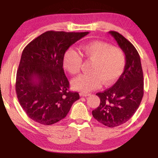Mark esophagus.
I'll list each match as a JSON object with an SVG mask.
<instances>
[{
	"instance_id": "1",
	"label": "esophagus",
	"mask_w": 158,
	"mask_h": 158,
	"mask_svg": "<svg viewBox=\"0 0 158 158\" xmlns=\"http://www.w3.org/2000/svg\"><path fill=\"white\" fill-rule=\"evenodd\" d=\"M90 94H86V93H83V92H81L80 93V96H83V97H86V96H90Z\"/></svg>"
}]
</instances>
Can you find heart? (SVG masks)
<instances>
[{
    "mask_svg": "<svg viewBox=\"0 0 158 158\" xmlns=\"http://www.w3.org/2000/svg\"><path fill=\"white\" fill-rule=\"evenodd\" d=\"M84 57L92 61L88 74L80 75L72 82L75 89L89 92L101 85L113 83L122 74L125 67V57L123 51L106 42L94 41L81 47ZM64 68L70 74H78L81 71L82 58L77 51L67 49L63 55Z\"/></svg>",
    "mask_w": 158,
    "mask_h": 158,
    "instance_id": "heart-1",
    "label": "heart"
}]
</instances>
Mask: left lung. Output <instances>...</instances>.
Returning <instances> with one entry per match:
<instances>
[{
  "instance_id": "obj_1",
  "label": "left lung",
  "mask_w": 158,
  "mask_h": 158,
  "mask_svg": "<svg viewBox=\"0 0 158 158\" xmlns=\"http://www.w3.org/2000/svg\"><path fill=\"white\" fill-rule=\"evenodd\" d=\"M109 34L124 52L126 64L116 83L96 94L101 102L92 114L98 122L112 128L126 123L135 114L143 97L144 81L140 57L134 45L118 32Z\"/></svg>"
}]
</instances>
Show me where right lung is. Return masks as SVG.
<instances>
[{
	"label": "right lung",
	"instance_id": "add662e5",
	"mask_svg": "<svg viewBox=\"0 0 158 158\" xmlns=\"http://www.w3.org/2000/svg\"><path fill=\"white\" fill-rule=\"evenodd\" d=\"M88 33L48 31L23 50L16 91L21 106L34 122L55 124L65 117L80 98L78 93L69 90L62 59L67 49Z\"/></svg>",
	"mask_w": 158,
	"mask_h": 158
}]
</instances>
